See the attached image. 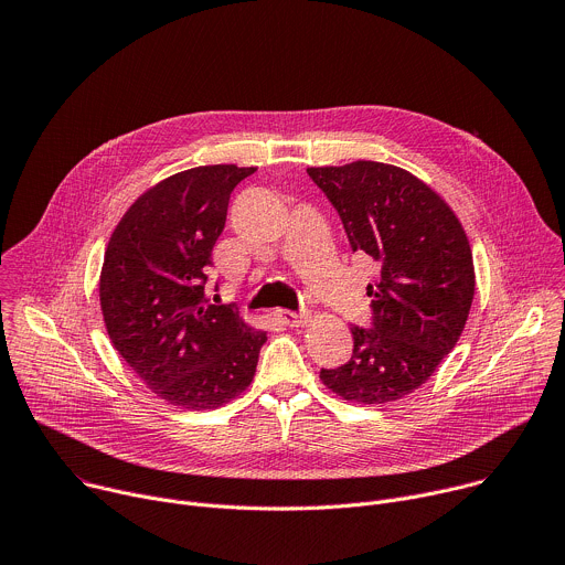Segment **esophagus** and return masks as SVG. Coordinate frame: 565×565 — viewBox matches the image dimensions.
I'll use <instances>...</instances> for the list:
<instances>
[{"label": "esophagus", "instance_id": "obj_1", "mask_svg": "<svg viewBox=\"0 0 565 565\" xmlns=\"http://www.w3.org/2000/svg\"><path fill=\"white\" fill-rule=\"evenodd\" d=\"M277 319L286 327L299 329L308 321V312H295V310H277Z\"/></svg>", "mask_w": 565, "mask_h": 565}]
</instances>
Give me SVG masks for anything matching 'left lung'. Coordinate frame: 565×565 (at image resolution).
Returning <instances> with one entry per match:
<instances>
[{
  "instance_id": "8db88e82",
  "label": "left lung",
  "mask_w": 565,
  "mask_h": 565,
  "mask_svg": "<svg viewBox=\"0 0 565 565\" xmlns=\"http://www.w3.org/2000/svg\"><path fill=\"white\" fill-rule=\"evenodd\" d=\"M338 210L353 253L377 266L369 329L351 327L353 355L319 377L351 402L384 405L414 393L456 347L473 299L467 234L451 207L395 166L358 160L308 168Z\"/></svg>"
}]
</instances>
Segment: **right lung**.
<instances>
[{"label": "right lung", "instance_id": "right-lung-1", "mask_svg": "<svg viewBox=\"0 0 565 565\" xmlns=\"http://www.w3.org/2000/svg\"><path fill=\"white\" fill-rule=\"evenodd\" d=\"M255 168L205 166L145 192L111 234L100 306L116 351L170 405L214 409L255 377L266 333L210 303L212 248L232 190Z\"/></svg>", "mask_w": 565, "mask_h": 565}]
</instances>
